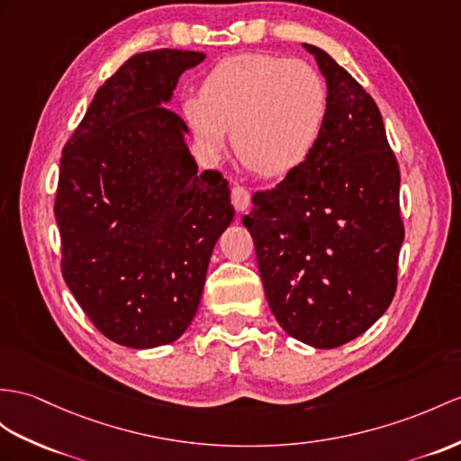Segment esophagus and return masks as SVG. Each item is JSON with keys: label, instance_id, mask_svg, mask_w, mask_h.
<instances>
[{"label": "esophagus", "instance_id": "34e87169", "mask_svg": "<svg viewBox=\"0 0 461 461\" xmlns=\"http://www.w3.org/2000/svg\"><path fill=\"white\" fill-rule=\"evenodd\" d=\"M230 199H232V207L237 209L239 212H244L246 209L250 207V194L249 189H244L240 185H234L230 192Z\"/></svg>", "mask_w": 461, "mask_h": 461}]
</instances>
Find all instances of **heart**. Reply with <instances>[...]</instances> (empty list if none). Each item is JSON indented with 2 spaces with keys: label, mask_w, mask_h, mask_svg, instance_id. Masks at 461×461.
<instances>
[{
  "label": "heart",
  "mask_w": 461,
  "mask_h": 461,
  "mask_svg": "<svg viewBox=\"0 0 461 461\" xmlns=\"http://www.w3.org/2000/svg\"><path fill=\"white\" fill-rule=\"evenodd\" d=\"M184 117L199 144L219 156L227 131L239 160L269 179L301 170L319 146L329 117V89L303 60L244 52L221 60L187 99Z\"/></svg>",
  "instance_id": "obj_1"
}]
</instances>
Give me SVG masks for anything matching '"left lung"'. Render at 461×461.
<instances>
[{
	"instance_id": "8db88e82",
	"label": "left lung",
	"mask_w": 461,
	"mask_h": 461,
	"mask_svg": "<svg viewBox=\"0 0 461 461\" xmlns=\"http://www.w3.org/2000/svg\"><path fill=\"white\" fill-rule=\"evenodd\" d=\"M329 117L307 164L252 197L250 230L276 321L312 348L342 346L391 305L405 229L399 166L375 101L315 44Z\"/></svg>"
}]
</instances>
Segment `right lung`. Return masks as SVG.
Masks as SVG:
<instances>
[{"instance_id":"add662e5","label":"right lung","mask_w":461,"mask_h":461,"mask_svg":"<svg viewBox=\"0 0 461 461\" xmlns=\"http://www.w3.org/2000/svg\"><path fill=\"white\" fill-rule=\"evenodd\" d=\"M203 60L195 50L134 54L62 150L54 215L66 285L101 334L137 350L192 324L234 219L227 179L197 172L189 129L167 109L179 76Z\"/></svg>"}]
</instances>
